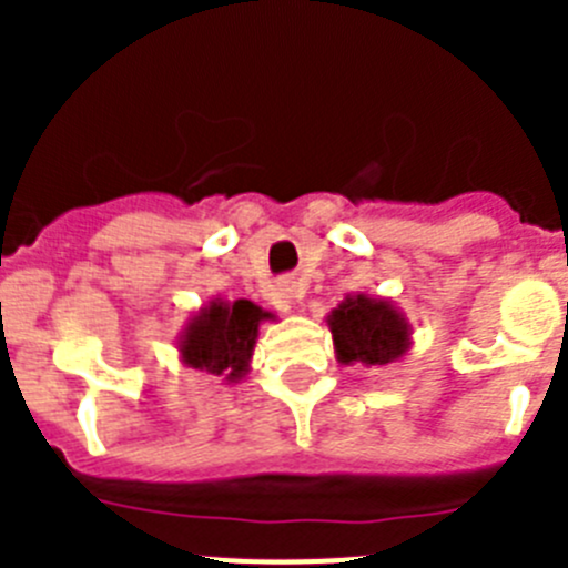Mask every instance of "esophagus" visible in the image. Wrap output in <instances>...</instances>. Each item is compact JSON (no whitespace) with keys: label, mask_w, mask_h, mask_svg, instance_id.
<instances>
[{"label":"esophagus","mask_w":568,"mask_h":568,"mask_svg":"<svg viewBox=\"0 0 568 568\" xmlns=\"http://www.w3.org/2000/svg\"><path fill=\"white\" fill-rule=\"evenodd\" d=\"M301 295H304V290H301L298 281H281L278 293H275V301H278L281 307H290V304H295Z\"/></svg>","instance_id":"34e87169"}]
</instances>
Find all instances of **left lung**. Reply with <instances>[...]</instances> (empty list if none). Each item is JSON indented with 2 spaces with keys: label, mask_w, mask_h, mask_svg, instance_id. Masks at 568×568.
Instances as JSON below:
<instances>
[{
  "label": "left lung",
  "mask_w": 568,
  "mask_h": 568,
  "mask_svg": "<svg viewBox=\"0 0 568 568\" xmlns=\"http://www.w3.org/2000/svg\"><path fill=\"white\" fill-rule=\"evenodd\" d=\"M338 364L384 366L404 358L413 346V327L393 307V301L375 295H346L327 315Z\"/></svg>",
  "instance_id": "obj_1"
}]
</instances>
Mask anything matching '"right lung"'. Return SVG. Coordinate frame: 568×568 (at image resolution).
<instances>
[{
    "label": "right lung",
    "mask_w": 568,
    "mask_h": 568,
    "mask_svg": "<svg viewBox=\"0 0 568 568\" xmlns=\"http://www.w3.org/2000/svg\"><path fill=\"white\" fill-rule=\"evenodd\" d=\"M273 318V313L247 298H213L187 321L179 338V355L193 369L222 375L227 384H239L250 373L261 321Z\"/></svg>",
    "instance_id": "1"
}]
</instances>
